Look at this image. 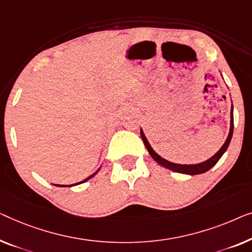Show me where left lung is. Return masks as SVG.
<instances>
[{
    "label": "left lung",
    "mask_w": 252,
    "mask_h": 252,
    "mask_svg": "<svg viewBox=\"0 0 252 252\" xmlns=\"http://www.w3.org/2000/svg\"><path fill=\"white\" fill-rule=\"evenodd\" d=\"M233 128H234V122H233V104H232V109H231V126H229V133H228V136L226 138L225 143L223 144V147H221L220 150H218L215 155L209 158L206 161L203 162H200V163H195V165H181V163H174L171 161H168V160L163 159L162 157H160L158 153H157L153 149L151 148L150 143H149V141L147 140V137H145V135L143 133V130L141 129V137L142 140L144 142V145L145 148H147V150L150 153V156L152 157L153 159L156 160L157 162L159 163V165H161L165 167L167 169H170L173 171H176V173H181V174H187V175H199V174H203L206 173V171L209 170L210 168H213V167L216 165L218 160L221 158V156L224 155L225 151L227 150L228 145H229V142L232 140V135H233Z\"/></svg>",
    "instance_id": "1"
}]
</instances>
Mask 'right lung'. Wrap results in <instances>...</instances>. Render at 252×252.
Here are the masks:
<instances>
[{
  "instance_id": "obj_1",
  "label": "right lung",
  "mask_w": 252,
  "mask_h": 252,
  "mask_svg": "<svg viewBox=\"0 0 252 252\" xmlns=\"http://www.w3.org/2000/svg\"><path fill=\"white\" fill-rule=\"evenodd\" d=\"M100 169H97L96 171H95V173H94V174H92V175H91V176H89V177H87V178H85V180H84V181H82V182H78V183H75V184H72V185H59V184H53V185H56V187H61V188H65V187H75V185H78V184H82V183H84V182H86V181H89L90 180V178H92L93 176H94V175H95L96 173H97V171H99Z\"/></svg>"
}]
</instances>
